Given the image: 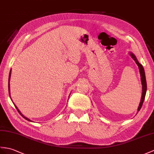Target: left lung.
<instances>
[{"instance_id":"left-lung-1","label":"left lung","mask_w":154,"mask_h":154,"mask_svg":"<svg viewBox=\"0 0 154 154\" xmlns=\"http://www.w3.org/2000/svg\"><path fill=\"white\" fill-rule=\"evenodd\" d=\"M129 54L131 55V57L133 59V60L135 61L136 64L138 65V69H139V72L140 74V80H141V83H142V97H141V100L139 104V106H138V112L140 110V108L142 106V104H143V102L145 99V96H146V90H147V84H146V76H145V72H144V67L142 66V65L140 64V63L138 61V60L136 57V56L134 55L132 52H130Z\"/></svg>"}]
</instances>
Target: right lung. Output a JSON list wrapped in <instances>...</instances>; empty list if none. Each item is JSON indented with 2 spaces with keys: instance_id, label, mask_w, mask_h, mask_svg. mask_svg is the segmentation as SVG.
I'll list each match as a JSON object with an SVG mask.
<instances>
[{
  "instance_id": "add662e5",
  "label": "right lung",
  "mask_w": 154,
  "mask_h": 154,
  "mask_svg": "<svg viewBox=\"0 0 154 154\" xmlns=\"http://www.w3.org/2000/svg\"><path fill=\"white\" fill-rule=\"evenodd\" d=\"M11 72H12V69L10 70V74H9V78H8V92H9V95H10V99H11V97H10V77H11ZM11 100H12V99H11ZM12 103H14V102L12 101ZM14 106H15V107H16V108L17 109V110L18 111V112L19 113H20V114H21V116H22V117L23 118H24L25 119H27V120H28V121H29V122H32L31 119H28L27 118H26L25 116H24L23 114H22L21 113V112L20 111V110L18 109V108L17 107V106L16 105V104H15L14 103Z\"/></svg>"
}]
</instances>
